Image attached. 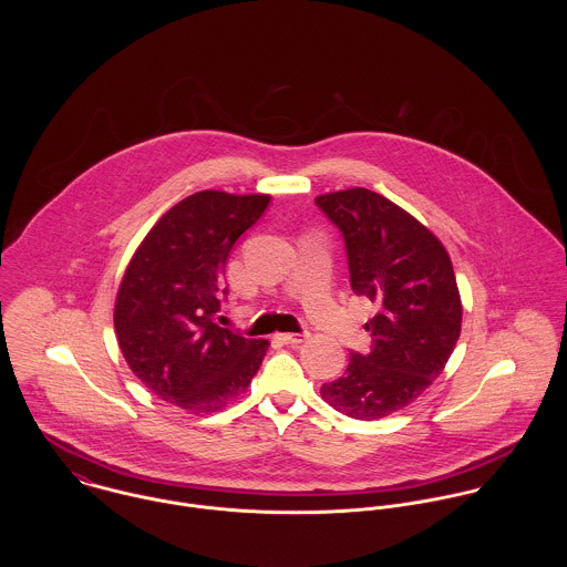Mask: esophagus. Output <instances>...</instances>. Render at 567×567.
I'll return each instance as SVG.
<instances>
[{
    "label": "esophagus",
    "mask_w": 567,
    "mask_h": 567,
    "mask_svg": "<svg viewBox=\"0 0 567 567\" xmlns=\"http://www.w3.org/2000/svg\"><path fill=\"white\" fill-rule=\"evenodd\" d=\"M277 340H281L284 344H301L308 340V331L301 333H277Z\"/></svg>",
    "instance_id": "34e87169"
}]
</instances>
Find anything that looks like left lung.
I'll list each match as a JSON object with an SVG mask.
<instances>
[{"mask_svg":"<svg viewBox=\"0 0 567 567\" xmlns=\"http://www.w3.org/2000/svg\"><path fill=\"white\" fill-rule=\"evenodd\" d=\"M340 231L349 284L380 306L364 324L371 351H351L342 378L323 384L338 412L371 421L414 402L436 380L461 336V297L447 250L389 198L353 187L319 196Z\"/></svg>","mask_w":567,"mask_h":567,"instance_id":"obj_1","label":"left lung"}]
</instances>
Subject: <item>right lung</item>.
Returning <instances> with one entry per match:
<instances>
[{
    "label": "right lung",
    "mask_w": 567,
    "mask_h": 567,
    "mask_svg": "<svg viewBox=\"0 0 567 567\" xmlns=\"http://www.w3.org/2000/svg\"><path fill=\"white\" fill-rule=\"evenodd\" d=\"M270 196L205 189L174 205L133 255L115 333L133 373L163 402L207 414L243 395L268 340L216 323L229 252Z\"/></svg>",
    "instance_id": "add662e5"
}]
</instances>
